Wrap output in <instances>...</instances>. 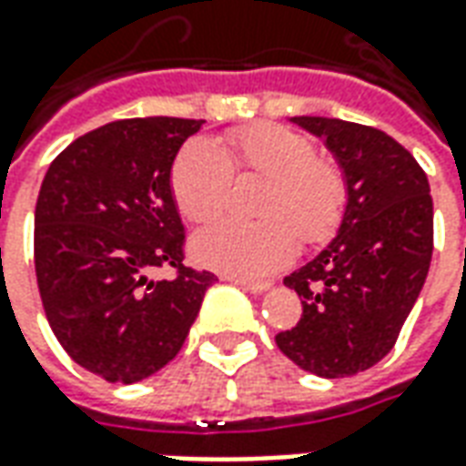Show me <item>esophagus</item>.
<instances>
[{
	"instance_id": "34e87169",
	"label": "esophagus",
	"mask_w": 466,
	"mask_h": 466,
	"mask_svg": "<svg viewBox=\"0 0 466 466\" xmlns=\"http://www.w3.org/2000/svg\"><path fill=\"white\" fill-rule=\"evenodd\" d=\"M232 284H239L242 289L252 294H264L272 289V282H267V279H242V277H227Z\"/></svg>"
}]
</instances>
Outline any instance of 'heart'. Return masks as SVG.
<instances>
[{"label": "heart", "instance_id": "obj_1", "mask_svg": "<svg viewBox=\"0 0 466 466\" xmlns=\"http://www.w3.org/2000/svg\"><path fill=\"white\" fill-rule=\"evenodd\" d=\"M234 172L267 177L259 222L224 219L192 239V252L207 267L234 277H264L282 269L297 242L329 239L342 219L347 184L339 167L317 157L309 137L279 124H252L214 142L184 144L172 164V197L189 222H209L229 199Z\"/></svg>", "mask_w": 466, "mask_h": 466}]
</instances>
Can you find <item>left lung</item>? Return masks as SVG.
Here are the masks:
<instances>
[{
	"label": "left lung",
	"instance_id": "8db88e82",
	"mask_svg": "<svg viewBox=\"0 0 466 466\" xmlns=\"http://www.w3.org/2000/svg\"><path fill=\"white\" fill-rule=\"evenodd\" d=\"M327 144L347 184L339 232L312 262L284 277L302 319L277 347L317 377L337 380L374 367L400 337L431 262L434 212L427 174L374 127L292 116Z\"/></svg>",
	"mask_w": 466,
	"mask_h": 466
}]
</instances>
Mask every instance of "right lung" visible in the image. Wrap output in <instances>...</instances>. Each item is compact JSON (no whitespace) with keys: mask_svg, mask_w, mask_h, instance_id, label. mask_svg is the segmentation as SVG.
Listing matches in <instances>:
<instances>
[{"mask_svg":"<svg viewBox=\"0 0 466 466\" xmlns=\"http://www.w3.org/2000/svg\"><path fill=\"white\" fill-rule=\"evenodd\" d=\"M204 119L142 116L86 132L49 164L35 269L52 332L106 381H142L182 350L214 274L184 259L174 157ZM172 266L174 280L148 272Z\"/></svg>","mask_w":466,"mask_h":466,"instance_id":"1","label":"right lung"}]
</instances>
